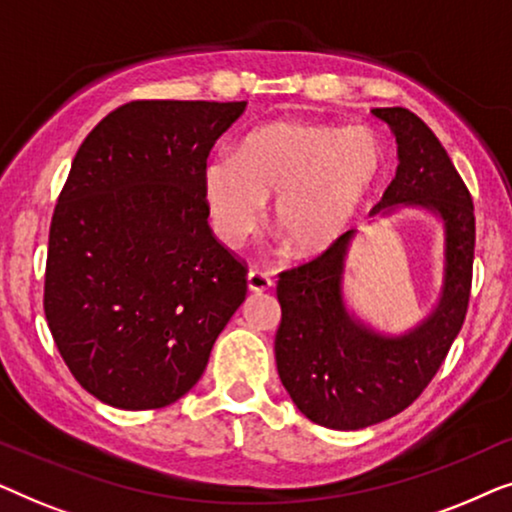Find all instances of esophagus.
I'll list each match as a JSON object with an SVG mask.
<instances>
[{"label": "esophagus", "instance_id": "1", "mask_svg": "<svg viewBox=\"0 0 512 512\" xmlns=\"http://www.w3.org/2000/svg\"><path fill=\"white\" fill-rule=\"evenodd\" d=\"M247 286H249L251 293H265V291L272 289V277L263 270H249Z\"/></svg>", "mask_w": 512, "mask_h": 512}]
</instances>
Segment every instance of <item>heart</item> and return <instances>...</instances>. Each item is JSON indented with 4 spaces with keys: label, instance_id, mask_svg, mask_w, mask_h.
I'll return each mask as SVG.
<instances>
[{
    "label": "heart",
    "instance_id": "1",
    "mask_svg": "<svg viewBox=\"0 0 512 512\" xmlns=\"http://www.w3.org/2000/svg\"><path fill=\"white\" fill-rule=\"evenodd\" d=\"M384 146L373 130L275 121L242 139L237 156H214L202 170L209 221L226 247H242L275 200V226L303 258L347 233L382 177Z\"/></svg>",
    "mask_w": 512,
    "mask_h": 512
}]
</instances>
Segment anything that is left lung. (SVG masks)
<instances>
[{
  "mask_svg": "<svg viewBox=\"0 0 512 512\" xmlns=\"http://www.w3.org/2000/svg\"><path fill=\"white\" fill-rule=\"evenodd\" d=\"M394 132L396 177L370 216L415 207L443 226V284L433 310L403 333H382L347 303L345 272L356 230L314 261L279 275L282 324L277 373L310 422L359 431L398 415L438 373L464 324L471 293L473 200L450 156L422 118L403 107L373 109Z\"/></svg>",
  "mask_w": 512,
  "mask_h": 512,
  "instance_id": "1",
  "label": "left lung"
}]
</instances>
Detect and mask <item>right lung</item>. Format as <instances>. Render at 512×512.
Listing matches in <instances>:
<instances>
[{"label": "right lung", "instance_id": "obj_1", "mask_svg": "<svg viewBox=\"0 0 512 512\" xmlns=\"http://www.w3.org/2000/svg\"><path fill=\"white\" fill-rule=\"evenodd\" d=\"M247 102L142 100L76 151L55 205L44 312L76 382L121 410L165 408L205 373L247 296L212 235L202 170Z\"/></svg>", "mask_w": 512, "mask_h": 512}]
</instances>
